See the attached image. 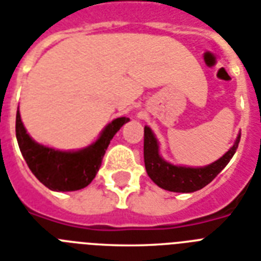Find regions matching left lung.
Listing matches in <instances>:
<instances>
[{
	"instance_id": "obj_1",
	"label": "left lung",
	"mask_w": 261,
	"mask_h": 261,
	"mask_svg": "<svg viewBox=\"0 0 261 261\" xmlns=\"http://www.w3.org/2000/svg\"><path fill=\"white\" fill-rule=\"evenodd\" d=\"M240 138H236L234 145L215 163L203 168H186L177 167L160 157L159 143L150 127L145 126V137H143V159L147 176L163 190L172 192H194L203 187H206L217 177V174L222 172L231 157L234 155L239 147Z\"/></svg>"
}]
</instances>
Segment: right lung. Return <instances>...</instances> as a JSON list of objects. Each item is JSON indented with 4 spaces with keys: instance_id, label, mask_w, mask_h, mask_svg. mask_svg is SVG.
I'll return each instance as SVG.
<instances>
[{
    "instance_id": "1",
    "label": "right lung",
    "mask_w": 261,
    "mask_h": 261,
    "mask_svg": "<svg viewBox=\"0 0 261 261\" xmlns=\"http://www.w3.org/2000/svg\"><path fill=\"white\" fill-rule=\"evenodd\" d=\"M127 122L130 119L124 116L115 119L92 145L77 151H61L35 142L27 134L17 111L16 138L27 165L39 181L51 191H77L92 182L111 139Z\"/></svg>"
}]
</instances>
